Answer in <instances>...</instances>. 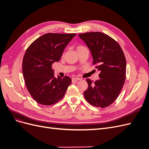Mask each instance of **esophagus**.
Segmentation results:
<instances>
[{
    "label": "esophagus",
    "instance_id": "obj_1",
    "mask_svg": "<svg viewBox=\"0 0 149 149\" xmlns=\"http://www.w3.org/2000/svg\"><path fill=\"white\" fill-rule=\"evenodd\" d=\"M79 79H80V78H72V82L77 81H78Z\"/></svg>",
    "mask_w": 149,
    "mask_h": 149
}]
</instances>
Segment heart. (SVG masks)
<instances>
[{
    "label": "heart",
    "instance_id": "b5f03b06",
    "mask_svg": "<svg viewBox=\"0 0 149 149\" xmlns=\"http://www.w3.org/2000/svg\"><path fill=\"white\" fill-rule=\"evenodd\" d=\"M86 48V47H84V46H79V47H78V49H79V48Z\"/></svg>",
    "mask_w": 149,
    "mask_h": 149
}]
</instances>
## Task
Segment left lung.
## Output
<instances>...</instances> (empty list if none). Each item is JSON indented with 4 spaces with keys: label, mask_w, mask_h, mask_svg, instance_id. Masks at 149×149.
Masks as SVG:
<instances>
[{
    "label": "left lung",
    "mask_w": 149,
    "mask_h": 149,
    "mask_svg": "<svg viewBox=\"0 0 149 149\" xmlns=\"http://www.w3.org/2000/svg\"><path fill=\"white\" fill-rule=\"evenodd\" d=\"M91 53L93 64L100 71V79L93 81L87 79L88 88L84 92L89 104L106 107L118 97L125 83L126 60L123 49L116 41L101 32L79 34Z\"/></svg>",
    "instance_id": "obj_1"
}]
</instances>
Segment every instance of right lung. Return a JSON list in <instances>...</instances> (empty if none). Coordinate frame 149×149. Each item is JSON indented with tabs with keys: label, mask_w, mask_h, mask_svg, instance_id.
Returning a JSON list of instances; mask_svg holds the SVG:
<instances>
[{
	"label": "right lung",
	"mask_w": 149,
	"mask_h": 149,
	"mask_svg": "<svg viewBox=\"0 0 149 149\" xmlns=\"http://www.w3.org/2000/svg\"><path fill=\"white\" fill-rule=\"evenodd\" d=\"M76 35L48 33L35 40L26 50L22 63L25 84L31 97L40 104L49 106L58 102L70 85L68 76L55 77L52 66L60 61Z\"/></svg>",
	"instance_id": "right-lung-1"
}]
</instances>
